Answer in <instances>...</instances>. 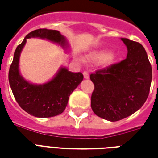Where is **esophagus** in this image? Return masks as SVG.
I'll return each mask as SVG.
<instances>
[{
    "label": "esophagus",
    "instance_id": "34e87169",
    "mask_svg": "<svg viewBox=\"0 0 158 158\" xmlns=\"http://www.w3.org/2000/svg\"><path fill=\"white\" fill-rule=\"evenodd\" d=\"M83 74H84V78H85V79H89V73H88L87 71H85V72L83 73Z\"/></svg>",
    "mask_w": 158,
    "mask_h": 158
}]
</instances>
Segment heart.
<instances>
[{"label":"heart","instance_id":"obj_1","mask_svg":"<svg viewBox=\"0 0 158 158\" xmlns=\"http://www.w3.org/2000/svg\"><path fill=\"white\" fill-rule=\"evenodd\" d=\"M93 59L96 61H103L104 60V64L105 65H109L112 62L114 61L115 59V56L113 53H109L106 51H99V52H96L93 54Z\"/></svg>","mask_w":158,"mask_h":158}]
</instances>
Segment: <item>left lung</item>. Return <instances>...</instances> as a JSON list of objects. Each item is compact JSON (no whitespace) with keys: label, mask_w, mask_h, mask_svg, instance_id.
<instances>
[{"label":"left lung","mask_w":158,"mask_h":158,"mask_svg":"<svg viewBox=\"0 0 158 158\" xmlns=\"http://www.w3.org/2000/svg\"><path fill=\"white\" fill-rule=\"evenodd\" d=\"M127 47L122 62L90 74L95 89L91 108L100 118L111 122L132 115L148 97L152 70L141 44L121 38Z\"/></svg>","instance_id":"8db88e82"}]
</instances>
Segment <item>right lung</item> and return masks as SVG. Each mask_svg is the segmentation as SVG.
I'll use <instances>...</instances> for the list:
<instances>
[{
	"label": "right lung",
	"instance_id": "obj_1",
	"mask_svg": "<svg viewBox=\"0 0 158 158\" xmlns=\"http://www.w3.org/2000/svg\"><path fill=\"white\" fill-rule=\"evenodd\" d=\"M47 40L69 50V42L57 30L40 29L27 35L23 41L16 48L13 61L9 69V84L17 102L23 109L37 118H51L59 115L65 110L69 96L82 82L81 73H73L61 67L55 76L44 84H33L26 80L19 71V59L27 39Z\"/></svg>",
	"mask_w": 158,
	"mask_h": 158
}]
</instances>
